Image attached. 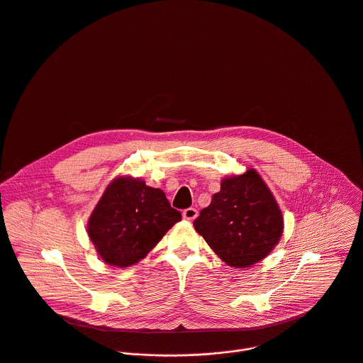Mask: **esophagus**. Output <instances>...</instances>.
Segmentation results:
<instances>
[{
    "label": "esophagus",
    "mask_w": 363,
    "mask_h": 363,
    "mask_svg": "<svg viewBox=\"0 0 363 363\" xmlns=\"http://www.w3.org/2000/svg\"><path fill=\"white\" fill-rule=\"evenodd\" d=\"M197 216H199V211H197L196 208H193V207L186 208V210L183 211V218H184V220H187V221H193V220H196V218H197Z\"/></svg>",
    "instance_id": "esophagus-1"
}]
</instances>
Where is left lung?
Wrapping results in <instances>:
<instances>
[{
  "label": "left lung",
  "instance_id": "obj_1",
  "mask_svg": "<svg viewBox=\"0 0 363 363\" xmlns=\"http://www.w3.org/2000/svg\"><path fill=\"white\" fill-rule=\"evenodd\" d=\"M194 228L225 263L249 267L276 246L283 217L267 186L250 169L223 180L221 190L200 211Z\"/></svg>",
  "mask_w": 363,
  "mask_h": 363
}]
</instances>
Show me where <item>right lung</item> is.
Masks as SVG:
<instances>
[{"instance_id": "right-lung-1", "label": "right lung", "mask_w": 363, "mask_h": 363, "mask_svg": "<svg viewBox=\"0 0 363 363\" xmlns=\"http://www.w3.org/2000/svg\"><path fill=\"white\" fill-rule=\"evenodd\" d=\"M180 220L162 190L120 177L94 208L89 235L107 264L126 267L143 259Z\"/></svg>"}]
</instances>
